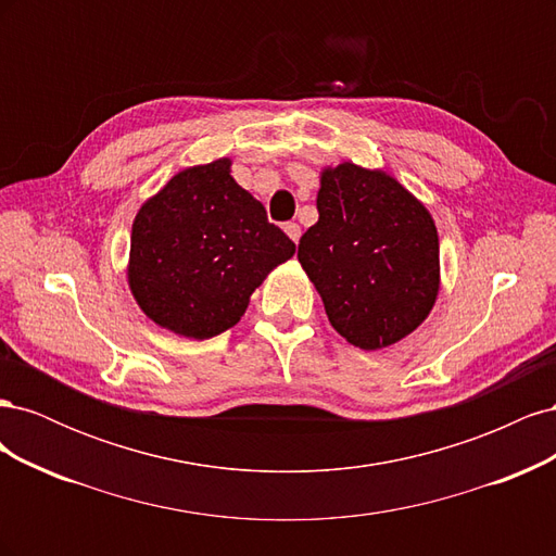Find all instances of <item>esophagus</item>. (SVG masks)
<instances>
[{
    "label": "esophagus",
    "instance_id": "34e87169",
    "mask_svg": "<svg viewBox=\"0 0 556 556\" xmlns=\"http://www.w3.org/2000/svg\"><path fill=\"white\" fill-rule=\"evenodd\" d=\"M285 233H288V237H290L294 243H299V237H301V227H299L296 223H288V225H285Z\"/></svg>",
    "mask_w": 556,
    "mask_h": 556
}]
</instances>
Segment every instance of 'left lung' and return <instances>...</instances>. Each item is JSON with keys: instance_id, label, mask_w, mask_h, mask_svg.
Wrapping results in <instances>:
<instances>
[{"instance_id": "8db88e82", "label": "left lung", "mask_w": 556, "mask_h": 556, "mask_svg": "<svg viewBox=\"0 0 556 556\" xmlns=\"http://www.w3.org/2000/svg\"><path fill=\"white\" fill-rule=\"evenodd\" d=\"M317 213L296 257L331 327L368 352L406 339L441 290L429 208L387 172L341 162L319 174Z\"/></svg>"}]
</instances>
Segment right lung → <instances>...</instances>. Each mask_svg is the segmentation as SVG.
Returning a JSON list of instances; mask_svg holds the SVG:
<instances>
[{
	"label": "right lung",
	"instance_id": "1",
	"mask_svg": "<svg viewBox=\"0 0 556 556\" xmlns=\"http://www.w3.org/2000/svg\"><path fill=\"white\" fill-rule=\"evenodd\" d=\"M296 245L231 178V160L188 166L148 197L131 225L127 285L146 317L185 339H213Z\"/></svg>",
	"mask_w": 556,
	"mask_h": 556
}]
</instances>
